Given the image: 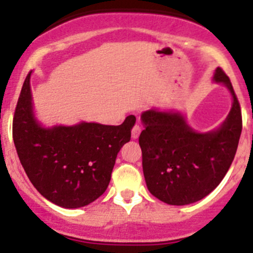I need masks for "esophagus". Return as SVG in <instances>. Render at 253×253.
<instances>
[{"mask_svg":"<svg viewBox=\"0 0 253 253\" xmlns=\"http://www.w3.org/2000/svg\"><path fill=\"white\" fill-rule=\"evenodd\" d=\"M140 131H142V129H140L139 125H138V124L134 125L133 129H131V138H133V139H138Z\"/></svg>","mask_w":253,"mask_h":253,"instance_id":"34e87169","label":"esophagus"}]
</instances>
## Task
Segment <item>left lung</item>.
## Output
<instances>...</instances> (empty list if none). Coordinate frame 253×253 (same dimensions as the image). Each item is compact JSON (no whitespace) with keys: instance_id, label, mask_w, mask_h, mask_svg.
Returning <instances> with one entry per match:
<instances>
[{"instance_id":"left-lung-1","label":"left lung","mask_w":253,"mask_h":253,"mask_svg":"<svg viewBox=\"0 0 253 253\" xmlns=\"http://www.w3.org/2000/svg\"><path fill=\"white\" fill-rule=\"evenodd\" d=\"M214 81L233 97L227 119L216 130L198 133L180 113L148 110L142 114L139 135L143 173L149 193L169 205H187L209 195L223 180L236 156L242 113L231 80L216 68Z\"/></svg>"}]
</instances>
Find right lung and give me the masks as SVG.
<instances>
[{
    "label": "right lung",
    "mask_w": 253,
    "mask_h": 253,
    "mask_svg": "<svg viewBox=\"0 0 253 253\" xmlns=\"http://www.w3.org/2000/svg\"><path fill=\"white\" fill-rule=\"evenodd\" d=\"M30 76L13 115L12 138L31 184L53 204L76 209L95 202L109 186L116 156L130 140L135 116L120 125L80 123L44 128L35 119Z\"/></svg>",
    "instance_id": "right-lung-1"
}]
</instances>
